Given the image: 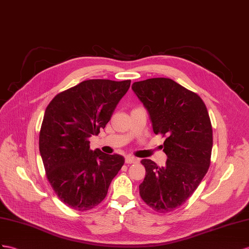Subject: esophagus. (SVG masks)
I'll return each mask as SVG.
<instances>
[{
	"mask_svg": "<svg viewBox=\"0 0 249 249\" xmlns=\"http://www.w3.org/2000/svg\"><path fill=\"white\" fill-rule=\"evenodd\" d=\"M125 162H126L127 164H132V163H138V162H139V160H138L137 158H133V157L127 156V157L125 158Z\"/></svg>",
	"mask_w": 249,
	"mask_h": 249,
	"instance_id": "obj_1",
	"label": "esophagus"
}]
</instances>
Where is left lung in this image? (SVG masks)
Listing matches in <instances>:
<instances>
[{
  "label": "left lung",
  "instance_id": "8db88e82",
  "mask_svg": "<svg viewBox=\"0 0 249 249\" xmlns=\"http://www.w3.org/2000/svg\"><path fill=\"white\" fill-rule=\"evenodd\" d=\"M131 88L147 110L154 132L166 137L164 167L148 159L141 161L146 175L140 196L158 213L173 212L194 194L209 168L213 128L207 108L199 95L171 79L135 82Z\"/></svg>",
  "mask_w": 249,
  "mask_h": 249
}]
</instances>
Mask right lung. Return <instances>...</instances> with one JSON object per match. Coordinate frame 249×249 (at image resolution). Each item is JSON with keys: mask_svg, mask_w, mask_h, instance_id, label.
<instances>
[{"mask_svg": "<svg viewBox=\"0 0 249 249\" xmlns=\"http://www.w3.org/2000/svg\"><path fill=\"white\" fill-rule=\"evenodd\" d=\"M130 87V80H87L67 89L47 106L39 147L47 179L62 202L89 210L105 199L125 159L90 150L88 139L99 135Z\"/></svg>", "mask_w": 249, "mask_h": 249, "instance_id": "obj_1", "label": "right lung"}]
</instances>
